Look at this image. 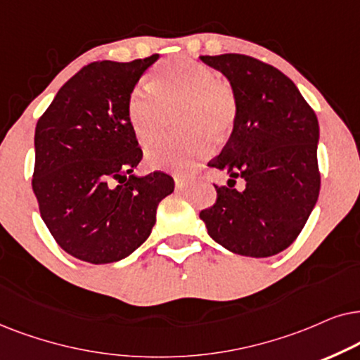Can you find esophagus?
Here are the masks:
<instances>
[{"label": "esophagus", "instance_id": "1", "mask_svg": "<svg viewBox=\"0 0 360 360\" xmlns=\"http://www.w3.org/2000/svg\"><path fill=\"white\" fill-rule=\"evenodd\" d=\"M189 177L184 176V174H174V184H176V189H184L186 186L189 184Z\"/></svg>", "mask_w": 360, "mask_h": 360}]
</instances>
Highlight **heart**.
Returning <instances> with one entry per match:
<instances>
[{"mask_svg": "<svg viewBox=\"0 0 360 360\" xmlns=\"http://www.w3.org/2000/svg\"><path fill=\"white\" fill-rule=\"evenodd\" d=\"M150 90L136 87L127 100V120L141 146L161 136L166 113L177 108L174 123L184 135L161 141L146 153L156 169L184 172L222 143L237 120V97L227 80L209 65L179 56L161 62L148 80Z\"/></svg>", "mask_w": 360, "mask_h": 360, "instance_id": "1", "label": "heart"}]
</instances>
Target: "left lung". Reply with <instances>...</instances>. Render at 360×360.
I'll list each match as a JSON object with an SVG mask.
<instances>
[{"instance_id": "1", "label": "left lung", "mask_w": 360, "mask_h": 360, "mask_svg": "<svg viewBox=\"0 0 360 360\" xmlns=\"http://www.w3.org/2000/svg\"><path fill=\"white\" fill-rule=\"evenodd\" d=\"M222 72L237 97L232 135L209 161L230 176L202 210L209 236L227 250L265 258L283 252L303 230L319 195V123L283 72L242 54L200 56ZM246 189L233 188L235 179Z\"/></svg>"}]
</instances>
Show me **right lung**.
<instances>
[{"instance_id":"right-lung-1","label":"right lung","mask_w":360,"mask_h":360,"mask_svg":"<svg viewBox=\"0 0 360 360\" xmlns=\"http://www.w3.org/2000/svg\"><path fill=\"white\" fill-rule=\"evenodd\" d=\"M158 54L100 60L62 85L34 133L32 191L62 250L103 265L123 260L150 237L156 209L174 191L169 174L138 177L143 151L127 100Z\"/></svg>"}]
</instances>
